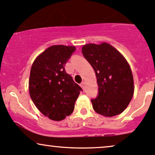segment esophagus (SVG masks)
Here are the masks:
<instances>
[{
    "label": "esophagus",
    "instance_id": "obj_1",
    "mask_svg": "<svg viewBox=\"0 0 155 155\" xmlns=\"http://www.w3.org/2000/svg\"><path fill=\"white\" fill-rule=\"evenodd\" d=\"M80 86H81V87L82 88L83 90H85V82H82L81 84H80Z\"/></svg>",
    "mask_w": 155,
    "mask_h": 155
}]
</instances>
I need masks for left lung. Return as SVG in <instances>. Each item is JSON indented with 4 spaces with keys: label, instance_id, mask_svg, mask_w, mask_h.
Instances as JSON below:
<instances>
[{
    "label": "left lung",
    "instance_id": "1",
    "mask_svg": "<svg viewBox=\"0 0 155 155\" xmlns=\"http://www.w3.org/2000/svg\"><path fill=\"white\" fill-rule=\"evenodd\" d=\"M82 53L95 70L97 96L91 100L98 114L112 117L122 113L134 94L132 70L127 60L110 44H87Z\"/></svg>",
    "mask_w": 155,
    "mask_h": 155
}]
</instances>
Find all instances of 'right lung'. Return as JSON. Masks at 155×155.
<instances>
[{
  "label": "right lung",
  "mask_w": 155,
  "mask_h": 155,
  "mask_svg": "<svg viewBox=\"0 0 155 155\" xmlns=\"http://www.w3.org/2000/svg\"><path fill=\"white\" fill-rule=\"evenodd\" d=\"M75 50V46L53 45L31 67L30 95L38 109L51 120L60 121L71 114L82 90L65 70Z\"/></svg>",
  "instance_id": "1"
}]
</instances>
